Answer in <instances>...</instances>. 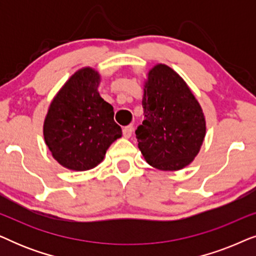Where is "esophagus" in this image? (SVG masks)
I'll return each instance as SVG.
<instances>
[{
	"label": "esophagus",
	"instance_id": "34e87169",
	"mask_svg": "<svg viewBox=\"0 0 256 256\" xmlns=\"http://www.w3.org/2000/svg\"><path fill=\"white\" fill-rule=\"evenodd\" d=\"M132 130H134V128H132V124L127 126V127L124 128V136L126 138H129L132 134Z\"/></svg>",
	"mask_w": 256,
	"mask_h": 256
}]
</instances>
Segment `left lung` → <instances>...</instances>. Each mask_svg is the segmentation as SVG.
<instances>
[{
	"label": "left lung",
	"mask_w": 256,
	"mask_h": 256,
	"mask_svg": "<svg viewBox=\"0 0 256 256\" xmlns=\"http://www.w3.org/2000/svg\"><path fill=\"white\" fill-rule=\"evenodd\" d=\"M144 120L135 134L150 166L177 171L188 166L206 134L204 113L184 79L168 65L157 64L143 86Z\"/></svg>",
	"instance_id": "obj_1"
}]
</instances>
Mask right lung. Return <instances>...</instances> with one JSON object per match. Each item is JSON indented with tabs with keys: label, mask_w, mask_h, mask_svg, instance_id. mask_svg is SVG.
Segmentation results:
<instances>
[{
	"label": "right lung",
	"mask_w": 256,
	"mask_h": 256,
	"mask_svg": "<svg viewBox=\"0 0 256 256\" xmlns=\"http://www.w3.org/2000/svg\"><path fill=\"white\" fill-rule=\"evenodd\" d=\"M100 80L99 72L92 68L78 70L48 106L44 140L54 158L66 169H93L122 136L113 106L98 92Z\"/></svg>",
	"instance_id": "right-lung-1"
}]
</instances>
